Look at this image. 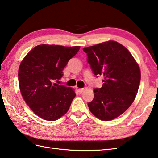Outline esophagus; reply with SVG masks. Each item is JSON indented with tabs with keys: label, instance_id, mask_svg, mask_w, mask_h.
I'll return each mask as SVG.
<instances>
[{
	"label": "esophagus",
	"instance_id": "obj_1",
	"mask_svg": "<svg viewBox=\"0 0 158 158\" xmlns=\"http://www.w3.org/2000/svg\"><path fill=\"white\" fill-rule=\"evenodd\" d=\"M83 90H84V89H83V88H79V89H78V92H79V94H81V93H83Z\"/></svg>",
	"mask_w": 158,
	"mask_h": 158
}]
</instances>
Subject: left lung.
I'll return each instance as SVG.
<instances>
[{
	"label": "left lung",
	"instance_id": "8db88e82",
	"mask_svg": "<svg viewBox=\"0 0 158 158\" xmlns=\"http://www.w3.org/2000/svg\"><path fill=\"white\" fill-rule=\"evenodd\" d=\"M93 73L104 77L102 88L94 89V98L88 104L97 118L110 121L122 115L135 99L140 71L130 52L113 41L84 48Z\"/></svg>",
	"mask_w": 158,
	"mask_h": 158
}]
</instances>
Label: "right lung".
Returning a JSON list of instances; mask_svg holds the SVG:
<instances>
[{
	"label": "right lung",
	"instance_id": "right-lung-1",
	"mask_svg": "<svg viewBox=\"0 0 158 158\" xmlns=\"http://www.w3.org/2000/svg\"><path fill=\"white\" fill-rule=\"evenodd\" d=\"M79 49V46L39 45L20 64V92L26 104L41 118L55 121L69 110L76 94L72 88L54 81L62 78L64 68Z\"/></svg>",
	"mask_w": 158,
	"mask_h": 158
}]
</instances>
